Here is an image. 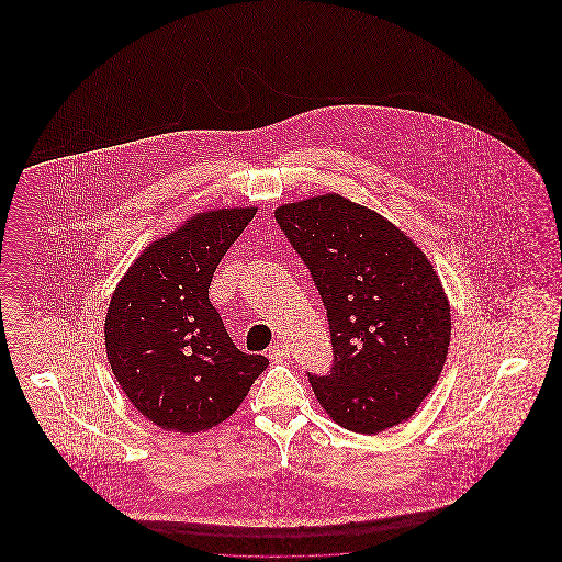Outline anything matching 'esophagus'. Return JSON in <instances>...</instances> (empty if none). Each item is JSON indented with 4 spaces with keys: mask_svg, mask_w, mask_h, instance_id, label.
<instances>
[{
    "mask_svg": "<svg viewBox=\"0 0 562 562\" xmlns=\"http://www.w3.org/2000/svg\"><path fill=\"white\" fill-rule=\"evenodd\" d=\"M291 356V349L286 348L284 344H276L268 349L269 360H276V362H282V360H289Z\"/></svg>",
    "mask_w": 562,
    "mask_h": 562,
    "instance_id": "1",
    "label": "esophagus"
}]
</instances>
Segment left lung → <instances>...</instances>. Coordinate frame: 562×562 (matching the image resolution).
I'll use <instances>...</instances> for the list:
<instances>
[{"instance_id":"8db88e82","label":"left lung","mask_w":562,"mask_h":562,"mask_svg":"<svg viewBox=\"0 0 562 562\" xmlns=\"http://www.w3.org/2000/svg\"><path fill=\"white\" fill-rule=\"evenodd\" d=\"M276 221L318 286L335 364L310 374L341 428L379 434L411 419L451 346V305L426 252L385 216L322 193L282 204Z\"/></svg>"}]
</instances>
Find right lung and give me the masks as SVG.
Wrapping results in <instances>:
<instances>
[{"label": "right lung", "instance_id": "add662e5", "mask_svg": "<svg viewBox=\"0 0 562 562\" xmlns=\"http://www.w3.org/2000/svg\"><path fill=\"white\" fill-rule=\"evenodd\" d=\"M255 206L189 216L147 244L109 301L105 351L134 408L158 428L198 434L236 413L266 356L234 346L209 299L213 273Z\"/></svg>", "mask_w": 562, "mask_h": 562}]
</instances>
